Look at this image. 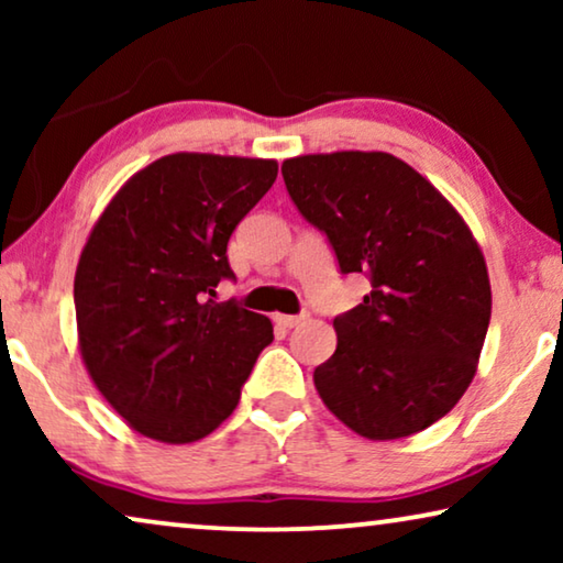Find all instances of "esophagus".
Returning <instances> with one entry per match:
<instances>
[{
	"mask_svg": "<svg viewBox=\"0 0 563 563\" xmlns=\"http://www.w3.org/2000/svg\"><path fill=\"white\" fill-rule=\"evenodd\" d=\"M305 320H307L305 314H276V325H282V328H287V330L302 325Z\"/></svg>",
	"mask_w": 563,
	"mask_h": 563,
	"instance_id": "obj_1",
	"label": "esophagus"
}]
</instances>
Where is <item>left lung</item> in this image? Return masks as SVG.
Returning a JSON list of instances; mask_svg holds the SVG:
<instances>
[{
    "instance_id": "1",
    "label": "left lung",
    "mask_w": 563,
    "mask_h": 563,
    "mask_svg": "<svg viewBox=\"0 0 563 563\" xmlns=\"http://www.w3.org/2000/svg\"><path fill=\"white\" fill-rule=\"evenodd\" d=\"M282 174L341 272L372 282L333 320L335 353L312 376L320 399L368 441L430 428L464 397L489 328V274L472 230L391 153H310L284 161Z\"/></svg>"
}]
</instances>
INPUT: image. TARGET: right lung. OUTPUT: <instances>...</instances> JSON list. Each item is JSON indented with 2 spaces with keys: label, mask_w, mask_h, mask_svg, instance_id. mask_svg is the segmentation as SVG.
Returning <instances> with one entry per match:
<instances>
[{
  "label": "right lung",
  "mask_w": 563,
  "mask_h": 563,
  "mask_svg": "<svg viewBox=\"0 0 563 563\" xmlns=\"http://www.w3.org/2000/svg\"><path fill=\"white\" fill-rule=\"evenodd\" d=\"M276 172L274 158L172 153L130 176L91 228L74 276L79 351L141 435H210L274 341L266 314L210 297L235 276L228 241Z\"/></svg>",
  "instance_id": "add662e5"
}]
</instances>
